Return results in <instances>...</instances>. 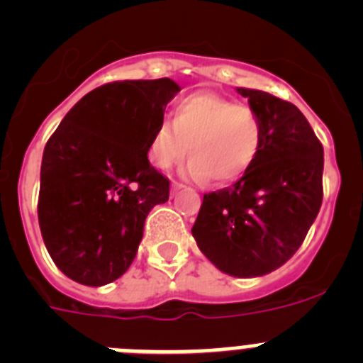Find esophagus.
I'll list each match as a JSON object with an SVG mask.
<instances>
[{
  "instance_id": "1",
  "label": "esophagus",
  "mask_w": 363,
  "mask_h": 363,
  "mask_svg": "<svg viewBox=\"0 0 363 363\" xmlns=\"http://www.w3.org/2000/svg\"><path fill=\"white\" fill-rule=\"evenodd\" d=\"M182 189H185V185H184V184H179V182H172V185H171L172 194H176V192L182 191Z\"/></svg>"
}]
</instances>
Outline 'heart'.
I'll return each instance as SVG.
<instances>
[{"label":"heart","instance_id":"heart-1","mask_svg":"<svg viewBox=\"0 0 363 363\" xmlns=\"http://www.w3.org/2000/svg\"><path fill=\"white\" fill-rule=\"evenodd\" d=\"M262 134V120L249 105L214 92H194L176 104L172 121L156 125L147 154L154 167L167 171L191 152L189 174L229 184L252 165Z\"/></svg>","mask_w":363,"mask_h":363}]
</instances>
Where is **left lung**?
<instances>
[{
    "instance_id": "8db88e82",
    "label": "left lung",
    "mask_w": 363,
    "mask_h": 363,
    "mask_svg": "<svg viewBox=\"0 0 363 363\" xmlns=\"http://www.w3.org/2000/svg\"><path fill=\"white\" fill-rule=\"evenodd\" d=\"M238 94L262 120V147L233 187L205 194L192 236L221 272L255 278L281 267L318 216L323 147L293 104L243 86Z\"/></svg>"
}]
</instances>
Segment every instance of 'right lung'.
<instances>
[{"instance_id": "obj_1", "label": "right lung", "mask_w": 363, "mask_h": 363, "mask_svg": "<svg viewBox=\"0 0 363 363\" xmlns=\"http://www.w3.org/2000/svg\"><path fill=\"white\" fill-rule=\"evenodd\" d=\"M178 83L125 79L74 105L45 145L38 220L57 269L91 287L118 280L133 264L145 218L169 200V179L147 149Z\"/></svg>"}]
</instances>
